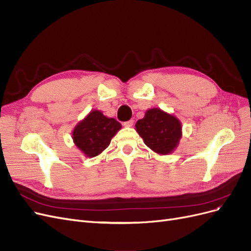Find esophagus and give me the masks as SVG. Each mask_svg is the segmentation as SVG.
Listing matches in <instances>:
<instances>
[{"mask_svg":"<svg viewBox=\"0 0 251 251\" xmlns=\"http://www.w3.org/2000/svg\"><path fill=\"white\" fill-rule=\"evenodd\" d=\"M133 125H134V120H133V119L125 121V123H124V126H125L126 127H131V126H133Z\"/></svg>","mask_w":251,"mask_h":251,"instance_id":"34e87169","label":"esophagus"}]
</instances>
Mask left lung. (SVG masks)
<instances>
[{"mask_svg": "<svg viewBox=\"0 0 251 251\" xmlns=\"http://www.w3.org/2000/svg\"><path fill=\"white\" fill-rule=\"evenodd\" d=\"M135 126L144 143L160 155H168L175 151L182 136L180 120L158 108L148 110Z\"/></svg>", "mask_w": 251, "mask_h": 251, "instance_id": "8db88e82", "label": "left lung"}]
</instances>
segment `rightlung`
<instances>
[{"instance_id":"1","label":"right lung","mask_w":251,"mask_h":251,"mask_svg":"<svg viewBox=\"0 0 251 251\" xmlns=\"http://www.w3.org/2000/svg\"><path fill=\"white\" fill-rule=\"evenodd\" d=\"M121 128L116 119L94 110L77 124L72 133L73 141L87 157H95L109 147L111 139Z\"/></svg>"}]
</instances>
